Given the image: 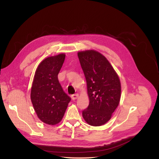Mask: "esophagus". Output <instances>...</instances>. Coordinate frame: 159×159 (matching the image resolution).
I'll list each match as a JSON object with an SVG mask.
<instances>
[{
    "label": "esophagus",
    "instance_id": "esophagus-1",
    "mask_svg": "<svg viewBox=\"0 0 159 159\" xmlns=\"http://www.w3.org/2000/svg\"><path fill=\"white\" fill-rule=\"evenodd\" d=\"M71 99H76L77 98H78V93H75V94H73V95H71Z\"/></svg>",
    "mask_w": 159,
    "mask_h": 159
}]
</instances>
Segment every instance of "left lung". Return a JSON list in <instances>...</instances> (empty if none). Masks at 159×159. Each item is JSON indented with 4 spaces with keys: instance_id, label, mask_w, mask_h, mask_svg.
<instances>
[{
    "instance_id": "8db88e82",
    "label": "left lung",
    "mask_w": 159,
    "mask_h": 159,
    "mask_svg": "<svg viewBox=\"0 0 159 159\" xmlns=\"http://www.w3.org/2000/svg\"><path fill=\"white\" fill-rule=\"evenodd\" d=\"M87 82L89 104L82 111L90 125L106 123L117 107L121 98V83L106 57L95 50L78 53Z\"/></svg>"
}]
</instances>
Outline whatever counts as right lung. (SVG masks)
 <instances>
[{
	"label": "right lung",
	"instance_id": "add662e5",
	"mask_svg": "<svg viewBox=\"0 0 159 159\" xmlns=\"http://www.w3.org/2000/svg\"><path fill=\"white\" fill-rule=\"evenodd\" d=\"M65 57L60 54L43 60L38 66L32 85L30 98L37 116L50 125L61 121L71 100L57 79Z\"/></svg>",
	"mask_w": 159,
	"mask_h": 159
}]
</instances>
